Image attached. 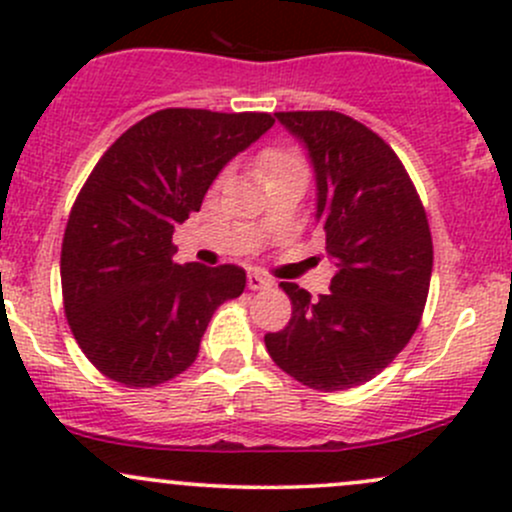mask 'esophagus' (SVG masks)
Wrapping results in <instances>:
<instances>
[{"mask_svg":"<svg viewBox=\"0 0 512 512\" xmlns=\"http://www.w3.org/2000/svg\"><path fill=\"white\" fill-rule=\"evenodd\" d=\"M272 284L274 282L267 277V274H262V272H250V274H247V286H250L252 291L269 289V286H272Z\"/></svg>","mask_w":512,"mask_h":512,"instance_id":"1","label":"esophagus"}]
</instances>
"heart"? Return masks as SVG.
I'll use <instances>...</instances> for the list:
<instances>
[{
    "mask_svg": "<svg viewBox=\"0 0 512 512\" xmlns=\"http://www.w3.org/2000/svg\"><path fill=\"white\" fill-rule=\"evenodd\" d=\"M262 167L272 174V172L286 170V167H303V165L294 153H286V150H267V153L262 155Z\"/></svg>",
    "mask_w": 512,
    "mask_h": 512,
    "instance_id": "b5f03b06",
    "label": "heart"
}]
</instances>
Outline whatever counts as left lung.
Returning <instances> with one entry per match:
<instances>
[{
    "label": "left lung",
    "mask_w": 512,
    "mask_h": 512,
    "mask_svg": "<svg viewBox=\"0 0 512 512\" xmlns=\"http://www.w3.org/2000/svg\"><path fill=\"white\" fill-rule=\"evenodd\" d=\"M274 116L311 157L335 274L318 301L282 282L294 311L265 345L303 386L352 389L389 367L418 328L432 274L428 216L398 155L364 123L338 111Z\"/></svg>",
    "instance_id": "8db88e82"
}]
</instances>
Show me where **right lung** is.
<instances>
[{"label": "right lung", "mask_w": 512, "mask_h": 512, "mask_svg": "<svg viewBox=\"0 0 512 512\" xmlns=\"http://www.w3.org/2000/svg\"><path fill=\"white\" fill-rule=\"evenodd\" d=\"M272 126L255 111L162 109L101 155L60 255L67 323L101 374L131 389L174 379L199 355L213 311L243 294V267L177 265L172 233Z\"/></svg>", "instance_id": "right-lung-1"}]
</instances>
